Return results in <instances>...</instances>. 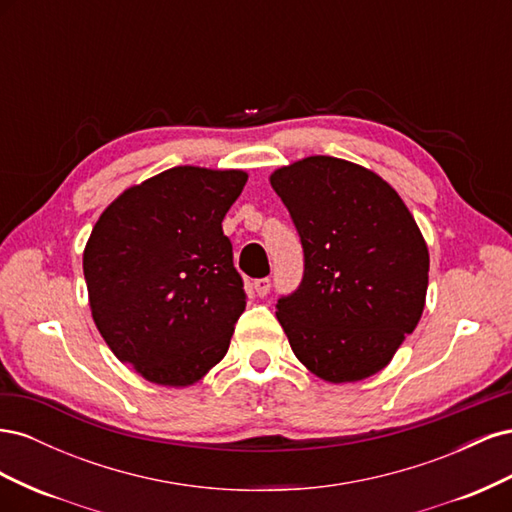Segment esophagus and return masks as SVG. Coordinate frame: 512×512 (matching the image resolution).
Wrapping results in <instances>:
<instances>
[{
    "mask_svg": "<svg viewBox=\"0 0 512 512\" xmlns=\"http://www.w3.org/2000/svg\"><path fill=\"white\" fill-rule=\"evenodd\" d=\"M254 292L258 294V297H267L269 290H271V280L269 277H260V280H254Z\"/></svg>",
    "mask_w": 512,
    "mask_h": 512,
    "instance_id": "1",
    "label": "esophagus"
}]
</instances>
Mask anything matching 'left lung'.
<instances>
[{
    "label": "left lung",
    "mask_w": 512,
    "mask_h": 512,
    "mask_svg": "<svg viewBox=\"0 0 512 512\" xmlns=\"http://www.w3.org/2000/svg\"><path fill=\"white\" fill-rule=\"evenodd\" d=\"M303 245V280L277 299L294 356L327 382L391 363L421 320L429 252L404 200L371 170L312 156L271 175Z\"/></svg>",
    "instance_id": "obj_1"
}]
</instances>
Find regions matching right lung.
Instances as JSON below:
<instances>
[{
	"label": "right lung",
	"mask_w": 512,
	"mask_h": 512,
	"mask_svg": "<svg viewBox=\"0 0 512 512\" xmlns=\"http://www.w3.org/2000/svg\"><path fill=\"white\" fill-rule=\"evenodd\" d=\"M245 181L243 170L168 168L115 198L91 230V316L149 382L190 386L228 352L245 290L222 220Z\"/></svg>",
	"instance_id": "1"
}]
</instances>
